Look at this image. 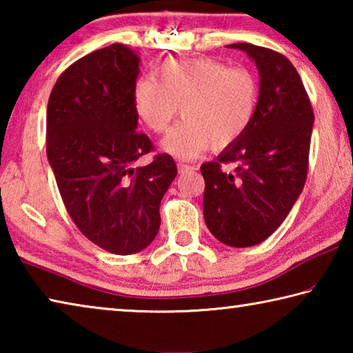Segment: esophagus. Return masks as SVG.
<instances>
[{
  "instance_id": "1",
  "label": "esophagus",
  "mask_w": 353,
  "mask_h": 353,
  "mask_svg": "<svg viewBox=\"0 0 353 353\" xmlns=\"http://www.w3.org/2000/svg\"><path fill=\"white\" fill-rule=\"evenodd\" d=\"M196 166H191V165H185V163H179V171L185 174V172H190V171H194Z\"/></svg>"
}]
</instances>
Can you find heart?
<instances>
[{"instance_id": "b5f03b06", "label": "heart", "mask_w": 353, "mask_h": 353, "mask_svg": "<svg viewBox=\"0 0 353 353\" xmlns=\"http://www.w3.org/2000/svg\"><path fill=\"white\" fill-rule=\"evenodd\" d=\"M155 76L135 82L134 110L146 129L163 134L181 107L182 121L160 145L179 160H193L210 146H232L255 117L260 88L248 68L213 59H170Z\"/></svg>"}]
</instances>
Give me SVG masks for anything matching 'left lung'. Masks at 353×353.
<instances>
[{"label":"left lung","instance_id":"left-lung-1","mask_svg":"<svg viewBox=\"0 0 353 353\" xmlns=\"http://www.w3.org/2000/svg\"><path fill=\"white\" fill-rule=\"evenodd\" d=\"M227 48L244 51L259 68V105L241 139L201 166L204 219L221 243L249 248L279 229L302 193L314 115L301 76L285 56L250 43ZM230 163L234 173L220 168Z\"/></svg>","mask_w":353,"mask_h":353}]
</instances>
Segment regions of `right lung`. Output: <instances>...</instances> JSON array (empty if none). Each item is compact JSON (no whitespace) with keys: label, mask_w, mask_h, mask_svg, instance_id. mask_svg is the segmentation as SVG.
<instances>
[{"label":"right lung","mask_w":353,"mask_h":353,"mask_svg":"<svg viewBox=\"0 0 353 353\" xmlns=\"http://www.w3.org/2000/svg\"><path fill=\"white\" fill-rule=\"evenodd\" d=\"M140 57L113 43L59 76L46 110V154L68 214L88 240L117 255L148 248L160 227V201L177 168L137 132L132 92Z\"/></svg>","instance_id":"1"}]
</instances>
